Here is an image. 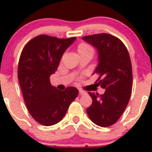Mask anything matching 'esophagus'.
Listing matches in <instances>:
<instances>
[{"mask_svg":"<svg viewBox=\"0 0 152 152\" xmlns=\"http://www.w3.org/2000/svg\"><path fill=\"white\" fill-rule=\"evenodd\" d=\"M79 94H80V95H85V94H86V92H84V91H83V90H80L79 91Z\"/></svg>","mask_w":152,"mask_h":152,"instance_id":"esophagus-1","label":"esophagus"}]
</instances>
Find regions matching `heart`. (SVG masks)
Listing matches in <instances>:
<instances>
[{
    "instance_id": "obj_1",
    "label": "heart",
    "mask_w": 152,
    "mask_h": 152,
    "mask_svg": "<svg viewBox=\"0 0 152 152\" xmlns=\"http://www.w3.org/2000/svg\"><path fill=\"white\" fill-rule=\"evenodd\" d=\"M77 50H78L79 53H81V52H85L87 51V50H92V48L87 43L82 42L80 43L77 46Z\"/></svg>"
}]
</instances>
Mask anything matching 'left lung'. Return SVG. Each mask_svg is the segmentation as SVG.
Here are the masks:
<instances>
[{"instance_id":"left-lung-1","label":"left lung","mask_w":152,"mask_h":152,"mask_svg":"<svg viewBox=\"0 0 152 152\" xmlns=\"http://www.w3.org/2000/svg\"><path fill=\"white\" fill-rule=\"evenodd\" d=\"M82 39L99 50V63L95 71L99 78L95 83L105 89L103 95L88 92L92 103L86 112L95 125L109 127L120 118L131 98L133 84L131 58L124 43L110 34H94Z\"/></svg>"}]
</instances>
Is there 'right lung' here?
I'll use <instances>...</instances> for the list:
<instances>
[{
    "mask_svg": "<svg viewBox=\"0 0 152 152\" xmlns=\"http://www.w3.org/2000/svg\"><path fill=\"white\" fill-rule=\"evenodd\" d=\"M75 39L42 34L30 39L21 51L18 78L24 102L32 117L45 126L60 122L78 95V89L73 86L60 91L50 83V76Z\"/></svg>",
    "mask_w": 152,
    "mask_h": 152,
    "instance_id": "right-lung-1",
    "label": "right lung"
}]
</instances>
